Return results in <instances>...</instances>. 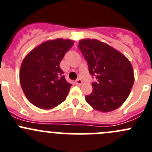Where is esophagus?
Segmentation results:
<instances>
[{
    "instance_id": "1",
    "label": "esophagus",
    "mask_w": 152,
    "mask_h": 152,
    "mask_svg": "<svg viewBox=\"0 0 152 152\" xmlns=\"http://www.w3.org/2000/svg\"><path fill=\"white\" fill-rule=\"evenodd\" d=\"M76 83L78 85H82L83 84V82H82V80L81 79H77L76 80Z\"/></svg>"
}]
</instances>
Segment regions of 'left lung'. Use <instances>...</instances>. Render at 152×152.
<instances>
[{
    "instance_id": "8db88e82",
    "label": "left lung",
    "mask_w": 152,
    "mask_h": 152,
    "mask_svg": "<svg viewBox=\"0 0 152 152\" xmlns=\"http://www.w3.org/2000/svg\"><path fill=\"white\" fill-rule=\"evenodd\" d=\"M96 77L93 92L85 100L95 110L107 113L121 107L134 84V72L129 61L121 53L97 39H82L78 45Z\"/></svg>"
}]
</instances>
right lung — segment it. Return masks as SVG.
<instances>
[{"mask_svg":"<svg viewBox=\"0 0 152 152\" xmlns=\"http://www.w3.org/2000/svg\"><path fill=\"white\" fill-rule=\"evenodd\" d=\"M73 45V41L69 39L47 41L35 48L23 59L20 81L32 104L49 110L65 100L72 85L66 81L59 64Z\"/></svg>","mask_w":152,"mask_h":152,"instance_id":"1","label":"right lung"}]
</instances>
